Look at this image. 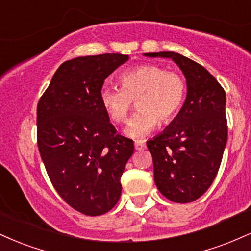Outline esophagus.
<instances>
[{"label": "esophagus", "instance_id": "1", "mask_svg": "<svg viewBox=\"0 0 251 251\" xmlns=\"http://www.w3.org/2000/svg\"><path fill=\"white\" fill-rule=\"evenodd\" d=\"M134 148L135 150H138V151H142V150L146 149V144L144 143L143 140H137V142L134 143Z\"/></svg>", "mask_w": 251, "mask_h": 251}]
</instances>
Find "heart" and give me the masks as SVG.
Instances as JSON below:
<instances>
[{"instance_id": "obj_1", "label": "heart", "mask_w": 251, "mask_h": 251, "mask_svg": "<svg viewBox=\"0 0 251 251\" xmlns=\"http://www.w3.org/2000/svg\"><path fill=\"white\" fill-rule=\"evenodd\" d=\"M122 89L105 86L100 91V102L112 122L125 123L137 100L139 111L131 118L125 133L142 138L160 124L171 122L179 111L186 83L179 73L162 66L144 63L124 72L119 77Z\"/></svg>"}]
</instances>
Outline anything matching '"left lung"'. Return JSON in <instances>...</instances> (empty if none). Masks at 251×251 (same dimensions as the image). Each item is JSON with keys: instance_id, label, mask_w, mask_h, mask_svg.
<instances>
[{"instance_id": "1", "label": "left lung", "mask_w": 251, "mask_h": 251, "mask_svg": "<svg viewBox=\"0 0 251 251\" xmlns=\"http://www.w3.org/2000/svg\"><path fill=\"white\" fill-rule=\"evenodd\" d=\"M172 59L186 79V99L177 117L148 142L154 183L175 203H190L210 188L227 140L226 92L200 63L174 51L145 53Z\"/></svg>"}]
</instances>
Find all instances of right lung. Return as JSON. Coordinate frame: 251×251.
<instances>
[{
  "instance_id": "right-lung-1",
  "label": "right lung",
  "mask_w": 251,
  "mask_h": 251,
  "mask_svg": "<svg viewBox=\"0 0 251 251\" xmlns=\"http://www.w3.org/2000/svg\"><path fill=\"white\" fill-rule=\"evenodd\" d=\"M128 55L100 54L63 62L37 103V146L50 179L68 205L87 216L108 212L133 140L117 133L100 102L109 74Z\"/></svg>"
}]
</instances>
